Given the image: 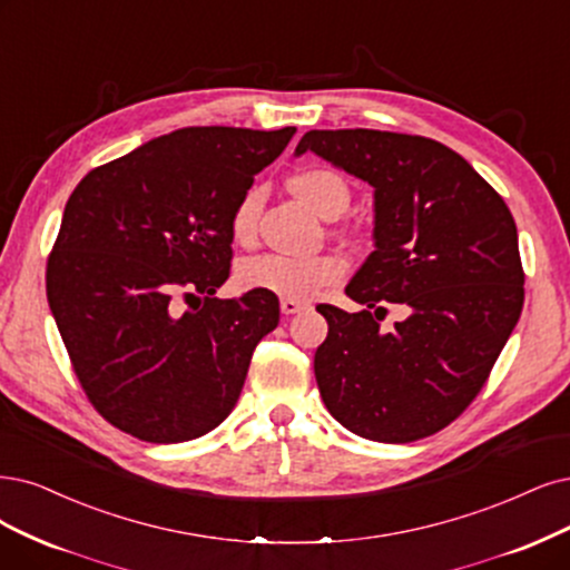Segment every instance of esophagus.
Wrapping results in <instances>:
<instances>
[{
  "label": "esophagus",
  "mask_w": 570,
  "mask_h": 570,
  "mask_svg": "<svg viewBox=\"0 0 570 570\" xmlns=\"http://www.w3.org/2000/svg\"><path fill=\"white\" fill-rule=\"evenodd\" d=\"M305 307H307V305L301 303V301H288V298L282 301V312H284V314H296V312H301V309H305Z\"/></svg>",
  "instance_id": "34e87169"
}]
</instances>
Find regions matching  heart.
<instances>
[{
	"label": "heart",
	"instance_id": "obj_1",
	"mask_svg": "<svg viewBox=\"0 0 570 570\" xmlns=\"http://www.w3.org/2000/svg\"><path fill=\"white\" fill-rule=\"evenodd\" d=\"M288 193L309 206L314 214L324 218L341 216L350 204L347 180L326 166H307L291 174L286 180ZM258 193H246L229 216V237L237 246H250L256 242L258 227ZM347 272V263L338 253H320L309 258L286 256H258L248 258L237 267V284L244 291H265L288 301H307L324 286L338 284Z\"/></svg>",
	"mask_w": 570,
	"mask_h": 570
}]
</instances>
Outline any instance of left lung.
Wrapping results in <instances>:
<instances>
[{
    "mask_svg": "<svg viewBox=\"0 0 570 570\" xmlns=\"http://www.w3.org/2000/svg\"><path fill=\"white\" fill-rule=\"evenodd\" d=\"M317 153L375 187V250L345 288L364 305H320L328 322L314 375L343 428L409 444L451 425L481 387L523 307L508 204L451 147L373 129L307 131ZM410 317L380 328L386 303Z\"/></svg>",
    "mask_w": 570,
    "mask_h": 570,
    "instance_id": "8db88e82",
    "label": "left lung"
}]
</instances>
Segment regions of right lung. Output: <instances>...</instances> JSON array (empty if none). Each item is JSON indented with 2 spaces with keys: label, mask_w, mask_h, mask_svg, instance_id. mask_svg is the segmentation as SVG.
<instances>
[{
  "label": "right lung",
  "mask_w": 570,
  "mask_h": 570,
  "mask_svg": "<svg viewBox=\"0 0 570 570\" xmlns=\"http://www.w3.org/2000/svg\"><path fill=\"white\" fill-rule=\"evenodd\" d=\"M293 134L189 126L75 187L47 261V298L83 394L117 430L180 444L235 409L279 301L214 296L229 277V216Z\"/></svg>",
  "instance_id": "add662e5"
}]
</instances>
